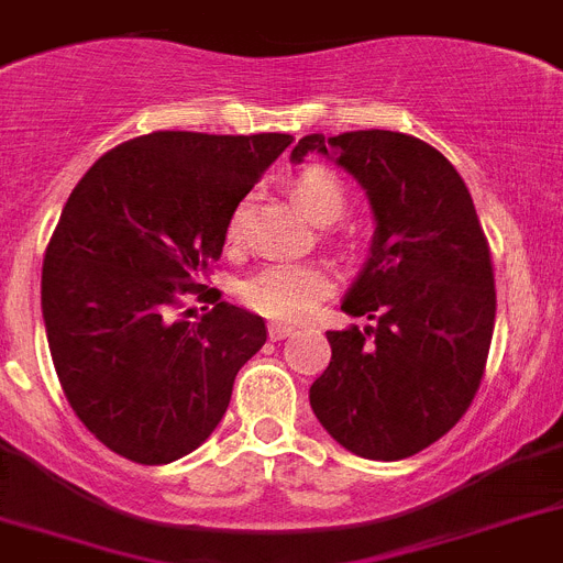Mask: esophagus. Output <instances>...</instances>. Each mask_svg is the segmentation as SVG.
<instances>
[{
    "label": "esophagus",
    "instance_id": "34e87169",
    "mask_svg": "<svg viewBox=\"0 0 563 563\" xmlns=\"http://www.w3.org/2000/svg\"><path fill=\"white\" fill-rule=\"evenodd\" d=\"M295 334V325H286V322H268V336L272 340H286V336Z\"/></svg>",
    "mask_w": 563,
    "mask_h": 563
}]
</instances>
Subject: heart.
Instances as JSON below:
<instances>
[{
  "instance_id": "1",
  "label": "heart",
  "mask_w": 563,
  "mask_h": 563,
  "mask_svg": "<svg viewBox=\"0 0 563 563\" xmlns=\"http://www.w3.org/2000/svg\"><path fill=\"white\" fill-rule=\"evenodd\" d=\"M295 195L314 223H334L345 212V187L331 169L311 166L297 175ZM246 203H238L229 218L227 238L243 241L246 232ZM334 291V277L314 263H272L243 283L241 295L249 309L283 322H297L309 317L325 297Z\"/></svg>"
}]
</instances>
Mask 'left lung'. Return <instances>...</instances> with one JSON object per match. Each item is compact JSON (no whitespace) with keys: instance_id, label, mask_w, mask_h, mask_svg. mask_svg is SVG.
Returning <instances> with one entry per match:
<instances>
[{"instance_id":"8db88e82","label":"left lung","mask_w":563,"mask_h":563,"mask_svg":"<svg viewBox=\"0 0 563 563\" xmlns=\"http://www.w3.org/2000/svg\"><path fill=\"white\" fill-rule=\"evenodd\" d=\"M334 155L368 192L371 257L342 300L368 329L329 331L331 363L309 390L331 437L397 462L442 439L471 408L496 325L490 243L456 166L390 130L306 135L291 161Z\"/></svg>"}]
</instances>
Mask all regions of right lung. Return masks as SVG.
Segmentation results:
<instances>
[{
  "mask_svg": "<svg viewBox=\"0 0 563 563\" xmlns=\"http://www.w3.org/2000/svg\"><path fill=\"white\" fill-rule=\"evenodd\" d=\"M291 141L158 130L112 146L67 198L42 314L67 402L112 453L175 462L227 413L234 376L268 334L203 280L234 207ZM187 294L205 302L195 321Z\"/></svg>",
  "mask_w": 563,
  "mask_h": 563,
  "instance_id": "1",
  "label": "right lung"
}]
</instances>
